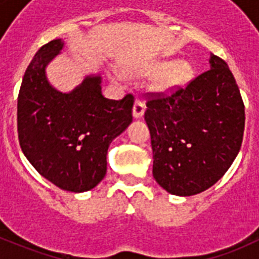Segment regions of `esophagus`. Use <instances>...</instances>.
Listing matches in <instances>:
<instances>
[{"label": "esophagus", "mask_w": 259, "mask_h": 259, "mask_svg": "<svg viewBox=\"0 0 259 259\" xmlns=\"http://www.w3.org/2000/svg\"><path fill=\"white\" fill-rule=\"evenodd\" d=\"M132 113H134V118H141L144 115V113H145V105L141 101H139V100H136L134 104V111Z\"/></svg>", "instance_id": "34e87169"}]
</instances>
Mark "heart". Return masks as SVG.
Wrapping results in <instances>:
<instances>
[{
    "label": "heart",
    "instance_id": "obj_1",
    "mask_svg": "<svg viewBox=\"0 0 259 259\" xmlns=\"http://www.w3.org/2000/svg\"><path fill=\"white\" fill-rule=\"evenodd\" d=\"M137 75L153 76L152 87L159 95L168 96L176 93L180 89L185 88L192 81L194 76V67L187 59H178L175 62L159 61L146 65L144 67L134 71ZM113 79L118 80V72H111Z\"/></svg>",
    "mask_w": 259,
    "mask_h": 259
}]
</instances>
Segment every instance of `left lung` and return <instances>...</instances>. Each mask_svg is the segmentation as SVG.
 I'll return each mask as SVG.
<instances>
[{"instance_id": "obj_1", "label": "left lung", "mask_w": 259, "mask_h": 259, "mask_svg": "<svg viewBox=\"0 0 259 259\" xmlns=\"http://www.w3.org/2000/svg\"><path fill=\"white\" fill-rule=\"evenodd\" d=\"M209 63L185 88L146 104L153 176L182 197L214 185L241 148L245 109L239 87L223 59L210 53Z\"/></svg>"}]
</instances>
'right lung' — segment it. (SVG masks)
Segmentation results:
<instances>
[{
    "label": "right lung",
    "instance_id": "1",
    "mask_svg": "<svg viewBox=\"0 0 259 259\" xmlns=\"http://www.w3.org/2000/svg\"><path fill=\"white\" fill-rule=\"evenodd\" d=\"M63 48V38L50 41L27 67L18 97V136L41 176L81 193L106 175L110 144L132 123L134 96L105 98L101 75H88L71 92H59L48 80L47 66Z\"/></svg>",
    "mask_w": 259,
    "mask_h": 259
}]
</instances>
